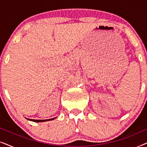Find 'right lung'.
<instances>
[{"label": "right lung", "mask_w": 147, "mask_h": 147, "mask_svg": "<svg viewBox=\"0 0 147 147\" xmlns=\"http://www.w3.org/2000/svg\"><path fill=\"white\" fill-rule=\"evenodd\" d=\"M55 118H51V119H47V120H34V119H29V118H27L28 120H30V121H33L35 122H45V121H49V120H53L55 119Z\"/></svg>", "instance_id": "obj_1"}]
</instances>
